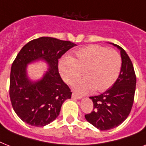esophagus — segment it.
<instances>
[{"mask_svg":"<svg viewBox=\"0 0 146 146\" xmlns=\"http://www.w3.org/2000/svg\"><path fill=\"white\" fill-rule=\"evenodd\" d=\"M72 98H73V99H81L82 97L80 96H78L77 94L73 93L72 94Z\"/></svg>","mask_w":146,"mask_h":146,"instance_id":"1","label":"esophagus"}]
</instances>
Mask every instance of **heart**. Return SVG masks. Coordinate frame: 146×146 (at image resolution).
Masks as SVG:
<instances>
[{
    "instance_id": "1",
    "label": "heart",
    "mask_w": 146,
    "mask_h": 146,
    "mask_svg": "<svg viewBox=\"0 0 146 146\" xmlns=\"http://www.w3.org/2000/svg\"><path fill=\"white\" fill-rule=\"evenodd\" d=\"M121 69V58L116 50L100 45H89L76 50L73 57L59 64L60 74L69 85L74 84L84 73L86 79L73 86L80 94H86L95 89L104 92L117 81Z\"/></svg>"
}]
</instances>
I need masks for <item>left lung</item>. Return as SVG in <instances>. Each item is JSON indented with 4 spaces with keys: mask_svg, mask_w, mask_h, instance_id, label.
I'll return each mask as SVG.
<instances>
[{
    "mask_svg": "<svg viewBox=\"0 0 146 146\" xmlns=\"http://www.w3.org/2000/svg\"><path fill=\"white\" fill-rule=\"evenodd\" d=\"M122 60L120 75L111 88L99 96L89 97L93 102V111L86 114L89 123L100 130H108L120 125L129 116L133 104L136 78L132 61L121 47Z\"/></svg>",
    "mask_w": 146,
    "mask_h": 146,
    "instance_id": "1",
    "label": "left lung"
}]
</instances>
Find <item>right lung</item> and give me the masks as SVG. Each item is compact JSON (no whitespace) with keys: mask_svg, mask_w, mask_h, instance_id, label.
Instances as JSON below:
<instances>
[{"mask_svg":"<svg viewBox=\"0 0 146 146\" xmlns=\"http://www.w3.org/2000/svg\"><path fill=\"white\" fill-rule=\"evenodd\" d=\"M76 44L51 37H41L25 44L11 66L10 97L13 108L23 122L44 127L59 115L64 101L72 92L58 72V60ZM44 61L47 71L41 79L31 80L27 66Z\"/></svg>","mask_w":146,"mask_h":146,"instance_id":"right-lung-1","label":"right lung"}]
</instances>
